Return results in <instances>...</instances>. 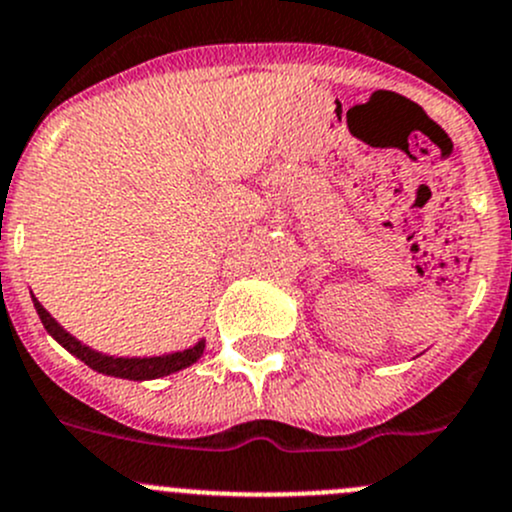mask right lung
I'll use <instances>...</instances> for the list:
<instances>
[{
  "instance_id": "obj_1",
  "label": "right lung",
  "mask_w": 512,
  "mask_h": 512,
  "mask_svg": "<svg viewBox=\"0 0 512 512\" xmlns=\"http://www.w3.org/2000/svg\"><path fill=\"white\" fill-rule=\"evenodd\" d=\"M34 310H37L39 320H42L44 330L59 342L67 352H72L74 357L89 365L92 370L102 372V375H112V377H122V380H157V377L172 375L177 370H185L190 367L192 362H197L205 352V340H197L192 347H185V350L177 352H167V355H152V357H114V355H104V352L92 350L89 345H82L74 335H69L52 315L42 307V302L32 295Z\"/></svg>"
}]
</instances>
